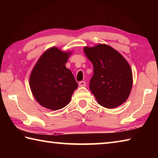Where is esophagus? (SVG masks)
Wrapping results in <instances>:
<instances>
[{
	"label": "esophagus",
	"mask_w": 158,
	"mask_h": 158,
	"mask_svg": "<svg viewBox=\"0 0 158 158\" xmlns=\"http://www.w3.org/2000/svg\"><path fill=\"white\" fill-rule=\"evenodd\" d=\"M79 85L80 87L85 86V81H80V82L79 83Z\"/></svg>",
	"instance_id": "1"
}]
</instances>
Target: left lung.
Returning a JSON list of instances; mask_svg holds the SVG:
<instances>
[{"instance_id":"obj_1","label":"left lung","mask_w":158,"mask_h":158,"mask_svg":"<svg viewBox=\"0 0 158 158\" xmlns=\"http://www.w3.org/2000/svg\"><path fill=\"white\" fill-rule=\"evenodd\" d=\"M84 51L93 65L89 88L98 103L108 109L123 104L132 86V73L127 61L106 44L85 47Z\"/></svg>"}]
</instances>
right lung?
I'll list each match as a JSON object with an SVG mask.
<instances>
[{
  "label": "right lung",
  "instance_id": "right-lung-1",
  "mask_svg": "<svg viewBox=\"0 0 158 158\" xmlns=\"http://www.w3.org/2000/svg\"><path fill=\"white\" fill-rule=\"evenodd\" d=\"M71 52L57 47L47 49L31 72L29 84L37 102L44 107L58 110L68 105L77 84L72 72L65 67Z\"/></svg>",
  "mask_w": 158,
  "mask_h": 158
}]
</instances>
